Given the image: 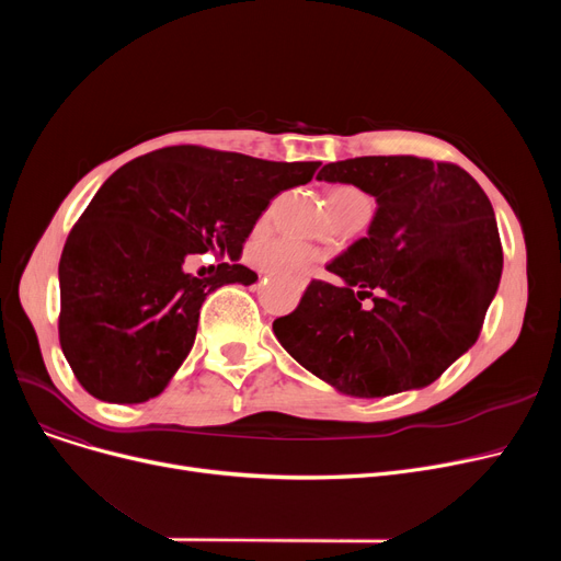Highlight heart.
Returning <instances> with one entry per match:
<instances>
[{
	"mask_svg": "<svg viewBox=\"0 0 561 561\" xmlns=\"http://www.w3.org/2000/svg\"><path fill=\"white\" fill-rule=\"evenodd\" d=\"M357 202H368V195L355 186H336L330 193L332 209H341V206L357 204ZM248 252L252 263L259 265L261 271L286 277L293 284H302L311 271V265L325 256L313 245L293 241V239H282V236H268V233L254 236Z\"/></svg>",
	"mask_w": 561,
	"mask_h": 561,
	"instance_id": "b5f03b06",
	"label": "heart"
}]
</instances>
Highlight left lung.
<instances>
[{
	"label": "left lung",
	"instance_id": "1",
	"mask_svg": "<svg viewBox=\"0 0 561 561\" xmlns=\"http://www.w3.org/2000/svg\"><path fill=\"white\" fill-rule=\"evenodd\" d=\"M318 180L377 199L368 236L273 322L288 355L341 393L381 398L432 385L482 332L503 275L493 206L463 168L421 157H359ZM368 299L370 308L360 305Z\"/></svg>",
	"mask_w": 561,
	"mask_h": 561
}]
</instances>
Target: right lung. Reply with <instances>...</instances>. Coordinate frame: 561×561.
<instances>
[{"label":"right lung","mask_w":561,"mask_h":561,"mask_svg":"<svg viewBox=\"0 0 561 561\" xmlns=\"http://www.w3.org/2000/svg\"><path fill=\"white\" fill-rule=\"evenodd\" d=\"M318 165L176 145L115 170L58 261V341L79 385L115 404L157 398L188 357L206 296L256 282L236 259L265 206ZM206 251L215 275L193 278L185 263Z\"/></svg>","instance_id":"right-lung-1"}]
</instances>
